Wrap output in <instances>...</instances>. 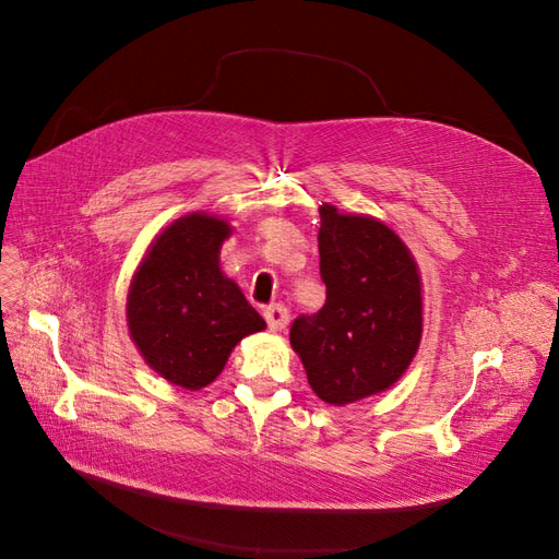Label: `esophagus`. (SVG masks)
<instances>
[{
	"label": "esophagus",
	"mask_w": 559,
	"mask_h": 559,
	"mask_svg": "<svg viewBox=\"0 0 559 559\" xmlns=\"http://www.w3.org/2000/svg\"><path fill=\"white\" fill-rule=\"evenodd\" d=\"M263 317L267 321L270 331H284L286 324H289V310H286L282 302H273L263 310Z\"/></svg>",
	"instance_id": "34e87169"
}]
</instances>
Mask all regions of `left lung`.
<instances>
[{
	"mask_svg": "<svg viewBox=\"0 0 559 559\" xmlns=\"http://www.w3.org/2000/svg\"><path fill=\"white\" fill-rule=\"evenodd\" d=\"M319 273L326 302L294 319L292 347L314 394L333 405L392 386L421 337L417 265L378 218L319 210Z\"/></svg>",
	"mask_w": 559,
	"mask_h": 559,
	"instance_id": "8db88e82",
	"label": "left lung"
}]
</instances>
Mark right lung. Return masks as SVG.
<instances>
[{
    "instance_id": "obj_1",
    "label": "right lung",
    "mask_w": 559,
    "mask_h": 559,
    "mask_svg": "<svg viewBox=\"0 0 559 559\" xmlns=\"http://www.w3.org/2000/svg\"><path fill=\"white\" fill-rule=\"evenodd\" d=\"M228 233L222 218L181 216L154 240L130 284L134 345L156 373L186 389L210 384L233 347L265 329L240 286L218 267Z\"/></svg>"
}]
</instances>
